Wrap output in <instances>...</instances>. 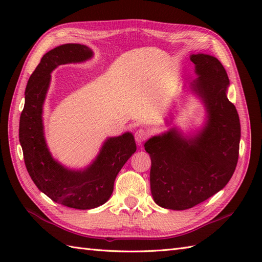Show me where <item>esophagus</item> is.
<instances>
[{
    "instance_id": "esophagus-1",
    "label": "esophagus",
    "mask_w": 262,
    "mask_h": 262,
    "mask_svg": "<svg viewBox=\"0 0 262 262\" xmlns=\"http://www.w3.org/2000/svg\"><path fill=\"white\" fill-rule=\"evenodd\" d=\"M148 136V132L146 129H143V128H140L137 129L135 133V140L138 144H141L142 142H144Z\"/></svg>"
}]
</instances>
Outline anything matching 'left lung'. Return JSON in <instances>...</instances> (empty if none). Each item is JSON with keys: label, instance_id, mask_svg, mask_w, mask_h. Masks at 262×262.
<instances>
[{"label": "left lung", "instance_id": "8db88e82", "mask_svg": "<svg viewBox=\"0 0 262 262\" xmlns=\"http://www.w3.org/2000/svg\"><path fill=\"white\" fill-rule=\"evenodd\" d=\"M196 80L189 83L205 104L207 120L196 135L183 137L176 128L145 143L152 161L149 182L154 202L163 208H191L222 190L234 173L241 126L227 99L230 80L214 56L191 55Z\"/></svg>", "mask_w": 262, "mask_h": 262}]
</instances>
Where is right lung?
<instances>
[{
	"mask_svg": "<svg viewBox=\"0 0 262 262\" xmlns=\"http://www.w3.org/2000/svg\"><path fill=\"white\" fill-rule=\"evenodd\" d=\"M92 55L90 48L80 43H65L43 55L28 81L20 116L19 141L28 173L55 203L75 209L96 208L107 202L117 174L136 151L132 133L109 137L92 164L77 171L65 168L49 152L41 115L51 73L58 65L84 62Z\"/></svg>",
	"mask_w": 262,
	"mask_h": 262,
	"instance_id": "add662e5",
	"label": "right lung"
}]
</instances>
